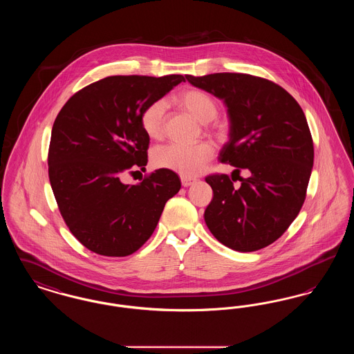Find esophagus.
Masks as SVG:
<instances>
[{
  "label": "esophagus",
  "instance_id": "esophagus-1",
  "mask_svg": "<svg viewBox=\"0 0 354 354\" xmlns=\"http://www.w3.org/2000/svg\"><path fill=\"white\" fill-rule=\"evenodd\" d=\"M180 180H182V185L183 187H188V185H192L194 182H195V179H192V178H188V176H180Z\"/></svg>",
  "mask_w": 354,
  "mask_h": 354
}]
</instances>
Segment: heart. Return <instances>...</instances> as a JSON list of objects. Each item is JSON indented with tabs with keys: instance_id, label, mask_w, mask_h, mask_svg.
Returning a JSON list of instances; mask_svg holds the SVG:
<instances>
[{
	"instance_id": "obj_1",
	"label": "heart",
	"mask_w": 354,
	"mask_h": 354,
	"mask_svg": "<svg viewBox=\"0 0 354 354\" xmlns=\"http://www.w3.org/2000/svg\"><path fill=\"white\" fill-rule=\"evenodd\" d=\"M175 101L202 123H208L216 118L219 107L216 101L205 91L189 88L180 93ZM166 115V103L155 100L145 106L140 113V126L145 134L151 139H158L163 133ZM214 147L208 142L196 145L171 143L156 147L151 153L152 165L156 169H169L183 176H195L212 156Z\"/></svg>"
}]
</instances>
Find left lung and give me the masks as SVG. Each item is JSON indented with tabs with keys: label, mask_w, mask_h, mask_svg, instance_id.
Here are the masks:
<instances>
[{
	"label": "left lung",
	"mask_w": 354,
	"mask_h": 354,
	"mask_svg": "<svg viewBox=\"0 0 354 354\" xmlns=\"http://www.w3.org/2000/svg\"><path fill=\"white\" fill-rule=\"evenodd\" d=\"M224 102L230 140L219 160L236 167L209 175L214 198L204 211L211 234L225 247L253 252L276 241L303 207L313 167V140L303 109L281 86L240 73L185 75ZM250 176L241 178L239 171ZM242 182L233 187L234 174Z\"/></svg>",
	"instance_id": "left-lung-1"
}]
</instances>
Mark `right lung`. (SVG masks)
I'll return each instance as SVG.
<instances>
[{
  "label": "right lung",
  "instance_id": "add662e5",
  "mask_svg": "<svg viewBox=\"0 0 354 354\" xmlns=\"http://www.w3.org/2000/svg\"><path fill=\"white\" fill-rule=\"evenodd\" d=\"M183 75H113L75 93L54 120L49 179L70 232L87 250L123 257L152 235L179 176L156 169L140 183L124 172L145 169L150 138L140 126L146 104L160 100Z\"/></svg>",
  "mask_w": 354,
  "mask_h": 354
}]
</instances>
